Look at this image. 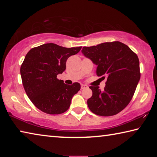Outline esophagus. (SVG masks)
I'll list each match as a JSON object with an SVG mask.
<instances>
[{
	"label": "esophagus",
	"mask_w": 157,
	"mask_h": 157,
	"mask_svg": "<svg viewBox=\"0 0 157 157\" xmlns=\"http://www.w3.org/2000/svg\"><path fill=\"white\" fill-rule=\"evenodd\" d=\"M88 88V86H86V85L85 84H82L81 85V89H87Z\"/></svg>",
	"instance_id": "34e87169"
}]
</instances>
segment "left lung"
Masks as SVG:
<instances>
[{
    "label": "left lung",
    "mask_w": 157,
    "mask_h": 157,
    "mask_svg": "<svg viewBox=\"0 0 157 157\" xmlns=\"http://www.w3.org/2000/svg\"><path fill=\"white\" fill-rule=\"evenodd\" d=\"M82 52L98 66L97 75L107 77L103 91L91 86L92 96L87 100L89 109L101 116H111L128 105L140 78L137 55L120 41L84 46Z\"/></svg>",
    "instance_id": "1"
}]
</instances>
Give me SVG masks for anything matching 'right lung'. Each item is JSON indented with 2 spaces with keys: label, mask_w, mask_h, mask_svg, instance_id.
Instances as JSON below:
<instances>
[{
  "label": "right lung",
  "mask_w": 157,
  "mask_h": 157,
  "mask_svg": "<svg viewBox=\"0 0 157 157\" xmlns=\"http://www.w3.org/2000/svg\"><path fill=\"white\" fill-rule=\"evenodd\" d=\"M81 48L50 43L34 47L27 53L20 69L22 83L26 94L39 110L55 115L68 109L80 84L67 85L57 76L65 71L68 58Z\"/></svg>",
  "instance_id": "right-lung-1"
}]
</instances>
